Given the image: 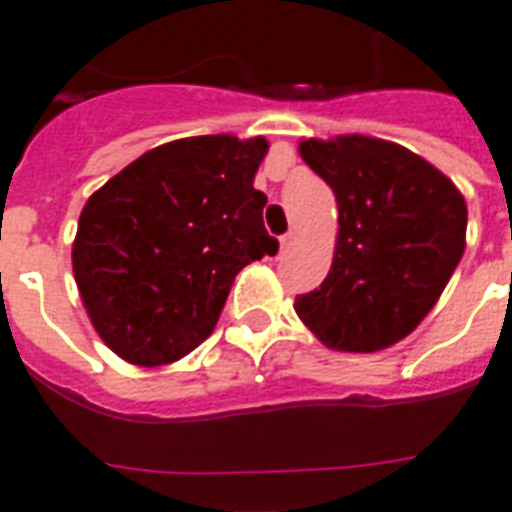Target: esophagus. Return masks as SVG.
<instances>
[{
	"label": "esophagus",
	"instance_id": "obj_1",
	"mask_svg": "<svg viewBox=\"0 0 512 512\" xmlns=\"http://www.w3.org/2000/svg\"><path fill=\"white\" fill-rule=\"evenodd\" d=\"M292 244H295V233H287V236H281V239H279L281 255H284V252H289V249H292Z\"/></svg>",
	"mask_w": 512,
	"mask_h": 512
}]
</instances>
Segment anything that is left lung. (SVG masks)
Masks as SVG:
<instances>
[{
  "label": "left lung",
  "instance_id": "left-lung-1",
  "mask_svg": "<svg viewBox=\"0 0 512 512\" xmlns=\"http://www.w3.org/2000/svg\"><path fill=\"white\" fill-rule=\"evenodd\" d=\"M303 162L337 199L332 268L295 300L327 348L374 353L420 327L465 252L460 188L409 148L372 135L303 138Z\"/></svg>",
  "mask_w": 512,
  "mask_h": 512
}]
</instances>
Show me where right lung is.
<instances>
[{
  "label": "right lung",
  "mask_w": 512,
  "mask_h": 512,
  "mask_svg": "<svg viewBox=\"0 0 512 512\" xmlns=\"http://www.w3.org/2000/svg\"><path fill=\"white\" fill-rule=\"evenodd\" d=\"M268 140L196 135L156 146L100 185L71 265L98 337L135 366L180 361L215 329L236 273L279 241L255 175Z\"/></svg>",
  "instance_id": "right-lung-1"
}]
</instances>
